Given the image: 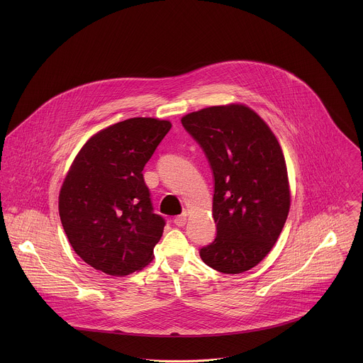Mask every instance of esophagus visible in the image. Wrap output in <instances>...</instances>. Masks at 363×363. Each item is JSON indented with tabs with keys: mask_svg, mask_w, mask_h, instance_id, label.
Here are the masks:
<instances>
[{
	"mask_svg": "<svg viewBox=\"0 0 363 363\" xmlns=\"http://www.w3.org/2000/svg\"><path fill=\"white\" fill-rule=\"evenodd\" d=\"M186 220H187L186 213H183V215H177V216L173 219V222H174V225H176V226H184V225H186Z\"/></svg>",
	"mask_w": 363,
	"mask_h": 363,
	"instance_id": "obj_1",
	"label": "esophagus"
}]
</instances>
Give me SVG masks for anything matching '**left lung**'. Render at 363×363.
Wrapping results in <instances>:
<instances>
[{"label": "left lung", "instance_id": "1", "mask_svg": "<svg viewBox=\"0 0 363 363\" xmlns=\"http://www.w3.org/2000/svg\"><path fill=\"white\" fill-rule=\"evenodd\" d=\"M186 131L206 152L213 174L216 238L200 250L211 268L240 274L278 240L291 206L286 163L274 133L245 104L186 114Z\"/></svg>", "mask_w": 363, "mask_h": 363}]
</instances>
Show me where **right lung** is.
Segmentation results:
<instances>
[{
  "label": "right lung",
  "mask_w": 363,
  "mask_h": 363,
  "mask_svg": "<svg viewBox=\"0 0 363 363\" xmlns=\"http://www.w3.org/2000/svg\"><path fill=\"white\" fill-rule=\"evenodd\" d=\"M172 128L134 117L91 137L60 190L58 211L74 252L107 275L124 277L154 257L164 219L154 213L144 166Z\"/></svg>",
  "instance_id": "obj_1"
}]
</instances>
